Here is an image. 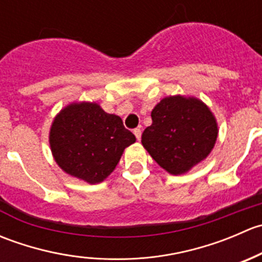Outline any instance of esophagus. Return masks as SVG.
<instances>
[{"label": "esophagus", "instance_id": "1", "mask_svg": "<svg viewBox=\"0 0 262 262\" xmlns=\"http://www.w3.org/2000/svg\"><path fill=\"white\" fill-rule=\"evenodd\" d=\"M133 133H134V136H136V138L138 139V141H139V139H141V136H142V130H141V128H136V129H134Z\"/></svg>", "mask_w": 262, "mask_h": 262}]
</instances>
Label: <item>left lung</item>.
I'll return each mask as SVG.
<instances>
[{
  "instance_id": "left-lung-1",
  "label": "left lung",
  "mask_w": 262,
  "mask_h": 262,
  "mask_svg": "<svg viewBox=\"0 0 262 262\" xmlns=\"http://www.w3.org/2000/svg\"><path fill=\"white\" fill-rule=\"evenodd\" d=\"M150 116L152 124L144 129L142 144L167 172H187L212 152L218 124L202 100L181 95L165 97Z\"/></svg>"
}]
</instances>
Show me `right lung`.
Returning <instances> with one entry per match:
<instances>
[{
	"label": "right lung",
	"instance_id": "obj_1",
	"mask_svg": "<svg viewBox=\"0 0 262 262\" xmlns=\"http://www.w3.org/2000/svg\"><path fill=\"white\" fill-rule=\"evenodd\" d=\"M136 142L120 116L96 102H73L54 118L49 133L53 157L68 175L89 184L104 181L124 149Z\"/></svg>",
	"mask_w": 262,
	"mask_h": 262
}]
</instances>
